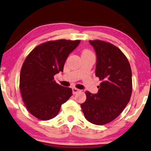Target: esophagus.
Wrapping results in <instances>:
<instances>
[{
	"instance_id": "1",
	"label": "esophagus",
	"mask_w": 151,
	"mask_h": 151,
	"mask_svg": "<svg viewBox=\"0 0 151 151\" xmlns=\"http://www.w3.org/2000/svg\"><path fill=\"white\" fill-rule=\"evenodd\" d=\"M80 91V90L78 88H72V92H73V94H76V93H77L78 92H79Z\"/></svg>"
}]
</instances>
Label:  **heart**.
<instances>
[{
	"instance_id": "b5f03b06",
	"label": "heart",
	"mask_w": 151,
	"mask_h": 151,
	"mask_svg": "<svg viewBox=\"0 0 151 151\" xmlns=\"http://www.w3.org/2000/svg\"><path fill=\"white\" fill-rule=\"evenodd\" d=\"M89 54H93V53L91 52V51H90L89 50H84L83 51L82 55H89Z\"/></svg>"
}]
</instances>
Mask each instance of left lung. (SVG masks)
<instances>
[{
    "mask_svg": "<svg viewBox=\"0 0 151 151\" xmlns=\"http://www.w3.org/2000/svg\"><path fill=\"white\" fill-rule=\"evenodd\" d=\"M96 56V76L102 82L98 92L86 91L81 104L85 118L102 125L116 119L125 108L132 94V71L128 59L116 46L100 40L89 41Z\"/></svg>",
    "mask_w": 151,
    "mask_h": 151,
    "instance_id": "left-lung-1",
    "label": "left lung"
}]
</instances>
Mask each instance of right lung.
<instances>
[{
	"label": "right lung",
	"instance_id": "right-lung-1",
	"mask_svg": "<svg viewBox=\"0 0 151 151\" xmlns=\"http://www.w3.org/2000/svg\"><path fill=\"white\" fill-rule=\"evenodd\" d=\"M80 41H50L36 46L26 57L19 88L25 106L35 118L45 121L54 118L72 96V88L58 84L53 77L63 71L67 58Z\"/></svg>",
	"mask_w": 151,
	"mask_h": 151
}]
</instances>
